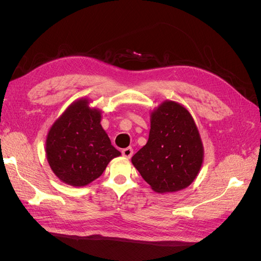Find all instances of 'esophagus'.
<instances>
[{"instance_id": "34e87169", "label": "esophagus", "mask_w": 261, "mask_h": 261, "mask_svg": "<svg viewBox=\"0 0 261 261\" xmlns=\"http://www.w3.org/2000/svg\"><path fill=\"white\" fill-rule=\"evenodd\" d=\"M133 153H134V151H133V149H132V147H127V148H125V149H123L122 150V154H123V156H125V158H129L133 155Z\"/></svg>"}]
</instances>
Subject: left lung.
Masks as SVG:
<instances>
[{
  "label": "left lung",
  "instance_id": "obj_1",
  "mask_svg": "<svg viewBox=\"0 0 261 261\" xmlns=\"http://www.w3.org/2000/svg\"><path fill=\"white\" fill-rule=\"evenodd\" d=\"M202 161V141L192 114L175 101H164L150 115L149 138L133 155L134 167L154 192L164 194L191 185Z\"/></svg>",
  "mask_w": 261,
  "mask_h": 261
}]
</instances>
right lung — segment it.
<instances>
[{"label":"right lung","instance_id":"1","mask_svg":"<svg viewBox=\"0 0 261 261\" xmlns=\"http://www.w3.org/2000/svg\"><path fill=\"white\" fill-rule=\"evenodd\" d=\"M100 122L101 111L82 98L52 125L45 140L46 159L62 181L74 187L88 185L121 155Z\"/></svg>","mask_w":261,"mask_h":261}]
</instances>
